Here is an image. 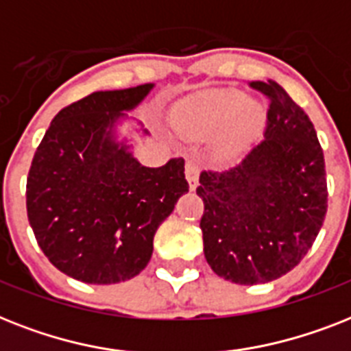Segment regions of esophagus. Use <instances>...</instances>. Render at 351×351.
Here are the masks:
<instances>
[{"label": "esophagus", "mask_w": 351, "mask_h": 351, "mask_svg": "<svg viewBox=\"0 0 351 351\" xmlns=\"http://www.w3.org/2000/svg\"><path fill=\"white\" fill-rule=\"evenodd\" d=\"M184 173H186V181H189L190 189L195 190L199 184V165L195 161H189L184 167Z\"/></svg>", "instance_id": "obj_1"}]
</instances>
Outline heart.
Returning <instances> with one entry per match:
<instances>
[{"instance_id": "heart-1", "label": "heart", "mask_w": 351, "mask_h": 351, "mask_svg": "<svg viewBox=\"0 0 351 351\" xmlns=\"http://www.w3.org/2000/svg\"><path fill=\"white\" fill-rule=\"evenodd\" d=\"M263 121V108L250 103L243 92L235 88L215 90L179 106L173 125L190 137H212L224 127H230L223 139V152L234 154L248 134Z\"/></svg>"}]
</instances>
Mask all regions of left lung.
Masks as SVG:
<instances>
[{"instance_id":"left-lung-1","label":"left lung","mask_w":351,"mask_h":351,"mask_svg":"<svg viewBox=\"0 0 351 351\" xmlns=\"http://www.w3.org/2000/svg\"><path fill=\"white\" fill-rule=\"evenodd\" d=\"M250 86L270 101L265 139L234 167L203 170L195 190L206 263L235 285L293 270L328 210L324 154L310 117L276 81Z\"/></svg>"}]
</instances>
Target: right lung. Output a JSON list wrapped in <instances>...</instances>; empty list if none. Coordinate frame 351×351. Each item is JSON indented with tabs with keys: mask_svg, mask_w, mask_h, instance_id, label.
I'll return each instance as SVG.
<instances>
[{
	"mask_svg": "<svg viewBox=\"0 0 351 351\" xmlns=\"http://www.w3.org/2000/svg\"><path fill=\"white\" fill-rule=\"evenodd\" d=\"M154 85L94 92L64 106L39 143L27 178V215L39 248L90 285L136 277L154 235L189 192L184 159L141 167L110 137L112 125Z\"/></svg>",
	"mask_w": 351,
	"mask_h": 351,
	"instance_id": "obj_1",
	"label": "right lung"
}]
</instances>
